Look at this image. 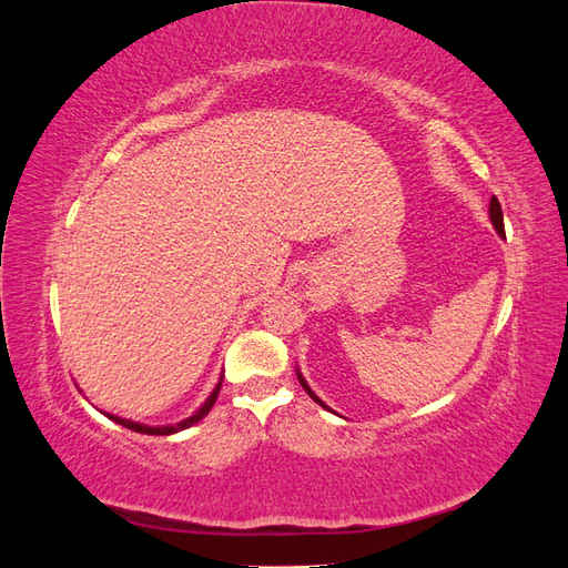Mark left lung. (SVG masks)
I'll return each mask as SVG.
<instances>
[{
    "instance_id": "obj_1",
    "label": "left lung",
    "mask_w": 568,
    "mask_h": 568,
    "mask_svg": "<svg viewBox=\"0 0 568 568\" xmlns=\"http://www.w3.org/2000/svg\"><path fill=\"white\" fill-rule=\"evenodd\" d=\"M490 220H493V225H495V230H497V234H500V236H505V220H503V205H500V201H497L495 196L490 199ZM298 379H301V386L305 388V393L307 395H311V398L315 400V403H320L322 407H326L320 398H317V395L311 390V386H307L305 384V379H303V376L298 374Z\"/></svg>"
}]
</instances>
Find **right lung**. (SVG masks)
I'll return each mask as SVG.
<instances>
[{
  "label": "right lung",
  "instance_id": "add662e5",
  "mask_svg": "<svg viewBox=\"0 0 568 568\" xmlns=\"http://www.w3.org/2000/svg\"><path fill=\"white\" fill-rule=\"evenodd\" d=\"M220 386H222V379H220V384L215 386V390L211 393V398L203 403V407L196 412V415H192V417H186L184 422H180V424H175V426H144V424H136V422H130V419H120V417H115V415H106L109 419H113L115 424H123L125 428H132V432H136V434H149V436H168V434H175V432H182V428H189L192 424H196L199 419H203L205 415H209L211 412V407L215 405V400H217V393H220Z\"/></svg>",
  "mask_w": 568,
  "mask_h": 568
}]
</instances>
